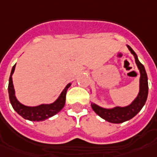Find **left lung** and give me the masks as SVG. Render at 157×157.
<instances>
[{
	"label": "left lung",
	"mask_w": 157,
	"mask_h": 157,
	"mask_svg": "<svg viewBox=\"0 0 157 157\" xmlns=\"http://www.w3.org/2000/svg\"><path fill=\"white\" fill-rule=\"evenodd\" d=\"M126 47L128 48L131 54L134 56L135 62L140 73L139 90H138L137 97H135L134 100L132 101L129 105L123 106V107L115 106L113 108L108 109V108H103V107L97 105L95 102H91V108L97 115H99L100 117L107 121L113 123V124L123 123L134 117L135 115L142 109V108L146 102L147 97H148L149 86H148V77H147L145 68L138 60V56L133 51V49L129 45H126Z\"/></svg>",
	"instance_id": "obj_1"
}]
</instances>
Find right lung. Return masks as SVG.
Instances as JSON below:
<instances>
[{
	"instance_id": "1",
	"label": "right lung",
	"mask_w": 157,
	"mask_h": 157,
	"mask_svg": "<svg viewBox=\"0 0 157 157\" xmlns=\"http://www.w3.org/2000/svg\"><path fill=\"white\" fill-rule=\"evenodd\" d=\"M14 70L15 65L13 67L11 71L9 83H8V94H9V100L13 109L20 116L31 121H43L56 115V113H59L63 109L66 102V94L68 88L72 85V83L67 84L64 90L61 91L58 98L51 103H43L36 106L24 105L17 99L15 96L14 86L13 84V78H12Z\"/></svg>"
}]
</instances>
